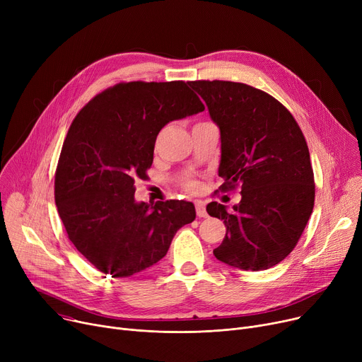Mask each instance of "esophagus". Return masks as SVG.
I'll return each instance as SVG.
<instances>
[{"label": "esophagus", "instance_id": "esophagus-1", "mask_svg": "<svg viewBox=\"0 0 362 362\" xmlns=\"http://www.w3.org/2000/svg\"><path fill=\"white\" fill-rule=\"evenodd\" d=\"M195 208H197V216L198 217H206V210H205V205L202 202H197Z\"/></svg>", "mask_w": 362, "mask_h": 362}]
</instances>
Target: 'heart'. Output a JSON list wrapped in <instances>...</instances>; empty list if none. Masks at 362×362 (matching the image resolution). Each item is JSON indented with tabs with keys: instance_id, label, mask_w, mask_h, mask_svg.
<instances>
[{
	"instance_id": "1",
	"label": "heart",
	"mask_w": 362,
	"mask_h": 362,
	"mask_svg": "<svg viewBox=\"0 0 362 362\" xmlns=\"http://www.w3.org/2000/svg\"><path fill=\"white\" fill-rule=\"evenodd\" d=\"M183 185L187 191H197V187H198V183L195 180H186Z\"/></svg>"
}]
</instances>
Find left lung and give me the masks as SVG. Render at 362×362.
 Segmentation results:
<instances>
[{
    "mask_svg": "<svg viewBox=\"0 0 362 362\" xmlns=\"http://www.w3.org/2000/svg\"><path fill=\"white\" fill-rule=\"evenodd\" d=\"M220 129L221 192L240 187L227 211L210 202L226 236L214 255L240 270H267L286 258L311 217L315 185L305 138L289 110L267 92L227 81L189 82Z\"/></svg>",
    "mask_w": 362,
    "mask_h": 362,
    "instance_id": "left-lung-1",
    "label": "left lung"
}]
</instances>
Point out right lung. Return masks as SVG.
I'll list each match as a JSON object with an SVG mask.
<instances>
[{
    "label": "right lung",
    "mask_w": 362,
    "mask_h": 362,
    "mask_svg": "<svg viewBox=\"0 0 362 362\" xmlns=\"http://www.w3.org/2000/svg\"><path fill=\"white\" fill-rule=\"evenodd\" d=\"M204 110L183 81L122 82L74 117L55 170V205L76 250L101 273L149 269L195 220L192 202H136L135 180L146 177L160 130Z\"/></svg>",
    "instance_id": "1"
}]
</instances>
